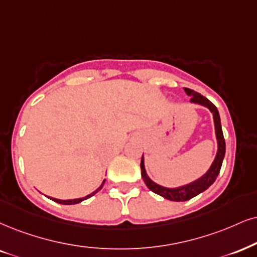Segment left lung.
Wrapping results in <instances>:
<instances>
[{"label":"left lung","mask_w":257,"mask_h":257,"mask_svg":"<svg viewBox=\"0 0 257 257\" xmlns=\"http://www.w3.org/2000/svg\"><path fill=\"white\" fill-rule=\"evenodd\" d=\"M186 94L191 96V102L195 104H201V106L206 107L210 109V112L213 115V122H214V132H216V139H217V154L214 156L213 162H212L211 167L208 168L207 172L204 175H201L199 179L194 180V181L186 183V185L177 186V187H164L162 185H158L154 180L150 179L148 175L147 169H145L144 163V154L142 156L141 161V169H142V177H143L145 185L151 192L156 193V194L163 196V198L168 199L172 201H186L189 199L194 198L200 193L205 192L206 189L210 187L212 183L216 181L218 174L220 172L221 163H223L224 156H225V141H224L223 131H221V123H220V116L219 112H218L217 107L211 102L210 100L206 99L196 91L185 88Z\"/></svg>","instance_id":"1"}]
</instances>
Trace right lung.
<instances>
[{"instance_id":"obj_1","label":"right lung","mask_w":257,"mask_h":257,"mask_svg":"<svg viewBox=\"0 0 257 257\" xmlns=\"http://www.w3.org/2000/svg\"><path fill=\"white\" fill-rule=\"evenodd\" d=\"M104 181H106V180H103L102 183H101L99 188H96V189H95V191H94L93 193H90V194H88V195L83 196V198H77V199H68V200H62V199L52 198V196H47V198H49V199H51V200H53V201L58 202V204H63V205H75V204H78V202H82V201H83V200H85V199H89V198H91V196L96 194L97 192L101 191V188H102L103 185H104Z\"/></svg>"}]
</instances>
